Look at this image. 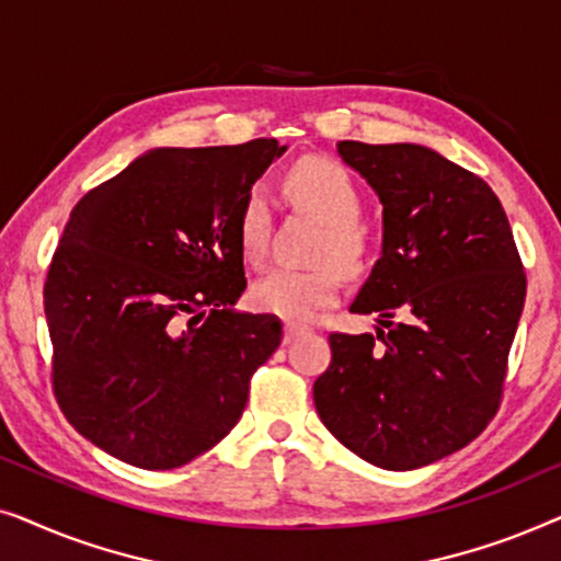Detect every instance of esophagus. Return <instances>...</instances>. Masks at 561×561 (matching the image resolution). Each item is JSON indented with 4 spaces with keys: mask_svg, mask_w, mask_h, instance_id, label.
Instances as JSON below:
<instances>
[{
    "mask_svg": "<svg viewBox=\"0 0 561 561\" xmlns=\"http://www.w3.org/2000/svg\"><path fill=\"white\" fill-rule=\"evenodd\" d=\"M306 332V327H301V324H286L283 327V342H294L296 336H301Z\"/></svg>",
    "mask_w": 561,
    "mask_h": 561,
    "instance_id": "obj_1",
    "label": "esophagus"
}]
</instances>
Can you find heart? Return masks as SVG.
I'll list each match as a JSON object with an SVG mask.
<instances>
[{"label":"heart","instance_id":"1","mask_svg":"<svg viewBox=\"0 0 561 561\" xmlns=\"http://www.w3.org/2000/svg\"><path fill=\"white\" fill-rule=\"evenodd\" d=\"M286 188L294 202L313 214L324 234L317 244V267H273L250 288L257 311L288 321H306L336 304L342 294V271H357L365 257V232L357 225L363 214V194L347 168L327 158H306L290 168ZM237 240L248 263H263L271 240V202L260 186L244 191L237 206Z\"/></svg>","mask_w":561,"mask_h":561}]
</instances>
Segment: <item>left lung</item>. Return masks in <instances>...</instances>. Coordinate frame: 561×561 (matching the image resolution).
I'll return each mask as SVG.
<instances>
[{"instance_id": "obj_1", "label": "left lung", "mask_w": 561, "mask_h": 561, "mask_svg": "<svg viewBox=\"0 0 561 561\" xmlns=\"http://www.w3.org/2000/svg\"><path fill=\"white\" fill-rule=\"evenodd\" d=\"M336 148L382 202V255L350 306L380 327L329 334L313 403L365 462L416 470L467 447L501 409L526 271L480 175L421 145Z\"/></svg>"}]
</instances>
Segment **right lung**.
<instances>
[{
  "label": "right lung",
  "mask_w": 561,
  "mask_h": 561,
  "mask_svg": "<svg viewBox=\"0 0 561 561\" xmlns=\"http://www.w3.org/2000/svg\"><path fill=\"white\" fill-rule=\"evenodd\" d=\"M283 150L160 148L73 206L43 286L50 386L106 455L173 470L240 421L283 329L229 309L248 288L237 206Z\"/></svg>",
  "instance_id": "1"
}]
</instances>
